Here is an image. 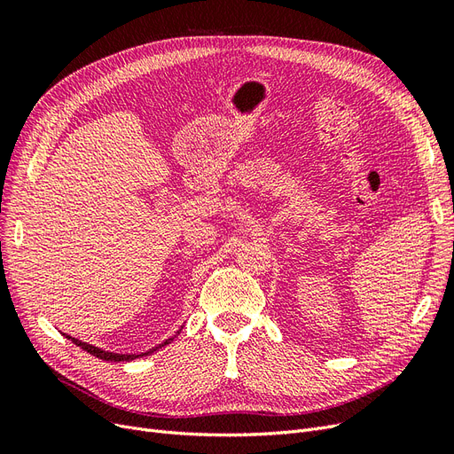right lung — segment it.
Listing matches in <instances>:
<instances>
[{"label":"right lung","instance_id":"obj_1","mask_svg":"<svg viewBox=\"0 0 454 454\" xmlns=\"http://www.w3.org/2000/svg\"><path fill=\"white\" fill-rule=\"evenodd\" d=\"M184 327V325H182ZM182 327L177 329L176 332V335L182 332ZM66 335V333H64ZM174 335V337H176ZM67 339H70L74 345H77V347H81L83 350H87L89 354H92V356H96V358H100V360H106V362H132V360H136V358H144V356H147V354H153L155 350H159L160 347H164V345H168L170 340H174V337H170V339H167L164 342H160V345H157V347H153V348H149L147 352H142V354H117V352H107V350H102V348H98V347H92V345H89V342H83V340H79V339H75V337H72V335H66Z\"/></svg>","mask_w":454,"mask_h":454}]
</instances>
